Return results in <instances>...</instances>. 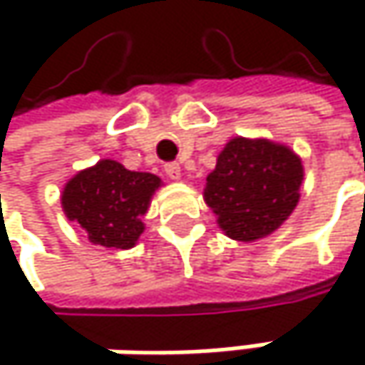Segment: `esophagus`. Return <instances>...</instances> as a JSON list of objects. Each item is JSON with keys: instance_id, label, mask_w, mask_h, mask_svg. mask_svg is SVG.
<instances>
[{"instance_id": "1", "label": "esophagus", "mask_w": 365, "mask_h": 365, "mask_svg": "<svg viewBox=\"0 0 365 365\" xmlns=\"http://www.w3.org/2000/svg\"><path fill=\"white\" fill-rule=\"evenodd\" d=\"M165 173L171 180H182V167H180V163H167L165 165Z\"/></svg>"}]
</instances>
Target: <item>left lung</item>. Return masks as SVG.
<instances>
[{"mask_svg": "<svg viewBox=\"0 0 365 365\" xmlns=\"http://www.w3.org/2000/svg\"><path fill=\"white\" fill-rule=\"evenodd\" d=\"M302 180V160L289 145L262 137H235L207 175L202 198L226 237L254 243L292 215Z\"/></svg>", "mask_w": 365, "mask_h": 365, "instance_id": "1", "label": "left lung"}]
</instances>
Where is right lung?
<instances>
[{
  "label": "right lung",
  "instance_id": "add662e5",
  "mask_svg": "<svg viewBox=\"0 0 365 365\" xmlns=\"http://www.w3.org/2000/svg\"><path fill=\"white\" fill-rule=\"evenodd\" d=\"M160 185L154 173L128 171L118 160L103 158L65 183L61 207L69 222L80 224L91 243L130 250L145 230L143 215Z\"/></svg>",
  "mask_w": 365,
  "mask_h": 365
}]
</instances>
